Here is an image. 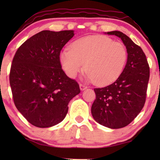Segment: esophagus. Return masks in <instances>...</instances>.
I'll return each instance as SVG.
<instances>
[{
    "mask_svg": "<svg viewBox=\"0 0 160 160\" xmlns=\"http://www.w3.org/2000/svg\"><path fill=\"white\" fill-rule=\"evenodd\" d=\"M79 87H80V89H81V90H82V91L84 90V89H86L87 88V86H85V85L82 84H79Z\"/></svg>",
    "mask_w": 160,
    "mask_h": 160,
    "instance_id": "obj_1",
    "label": "esophagus"
}]
</instances>
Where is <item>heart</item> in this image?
<instances>
[{
	"label": "heart",
	"instance_id": "b5f03b06",
	"mask_svg": "<svg viewBox=\"0 0 160 160\" xmlns=\"http://www.w3.org/2000/svg\"><path fill=\"white\" fill-rule=\"evenodd\" d=\"M59 60L63 71L75 78L84 69V77L96 85L103 86L118 79L125 67L128 52L120 42L103 36H89L72 43L60 52Z\"/></svg>",
	"mask_w": 160,
	"mask_h": 160
}]
</instances>
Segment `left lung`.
<instances>
[{"label": "left lung", "instance_id": "left-lung-1", "mask_svg": "<svg viewBox=\"0 0 160 160\" xmlns=\"http://www.w3.org/2000/svg\"><path fill=\"white\" fill-rule=\"evenodd\" d=\"M122 39L128 60L118 79L108 86L94 89L96 99L92 115L98 123L111 129L128 125L144 106L149 79V66L143 50L123 32H106Z\"/></svg>", "mask_w": 160, "mask_h": 160}]
</instances>
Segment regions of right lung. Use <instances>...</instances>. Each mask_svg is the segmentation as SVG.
Returning <instances> with one entry per match:
<instances>
[{
	"label": "right lung",
	"instance_id": "right-lung-1",
	"mask_svg": "<svg viewBox=\"0 0 160 160\" xmlns=\"http://www.w3.org/2000/svg\"><path fill=\"white\" fill-rule=\"evenodd\" d=\"M74 36L73 30H43L22 44L15 54L9 74L17 110L32 125L44 128L62 121L79 85L68 77L59 56Z\"/></svg>",
	"mask_w": 160,
	"mask_h": 160
}]
</instances>
